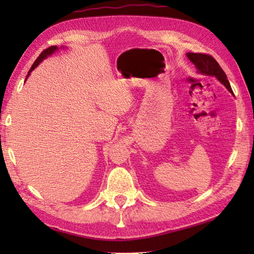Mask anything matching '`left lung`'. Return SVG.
Segmentation results:
<instances>
[{
  "label": "left lung",
  "instance_id": "obj_1",
  "mask_svg": "<svg viewBox=\"0 0 254 254\" xmlns=\"http://www.w3.org/2000/svg\"><path fill=\"white\" fill-rule=\"evenodd\" d=\"M186 56L187 58L194 64L198 74L215 77V78L218 81H221V83L225 86L227 91L231 94H233V91H232L231 85L229 83V80H227V77L224 70L222 69L221 66L218 65V63L212 57V56L194 53H187Z\"/></svg>",
  "mask_w": 254,
  "mask_h": 254
}]
</instances>
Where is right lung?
<instances>
[{
	"label": "right lung",
	"mask_w": 254,
	"mask_h": 254,
	"mask_svg": "<svg viewBox=\"0 0 254 254\" xmlns=\"http://www.w3.org/2000/svg\"><path fill=\"white\" fill-rule=\"evenodd\" d=\"M62 48H64V47H60V49H62ZM58 49H59V48H58L57 46H51V47H49V48H47L46 50L42 51V53L40 54L39 57H38V58L36 59V62L33 63V65H32V67H31V69H30V70H29V72H28L27 78H28V77L30 76V74H31V71L34 69V68H36V67H38V66L40 65V63L42 62V60L46 59L47 57H49V56H51V55H53L54 53H56V51H57ZM27 78H25V80H27ZM24 83H25V81H24Z\"/></svg>",
	"instance_id": "1"
}]
</instances>
